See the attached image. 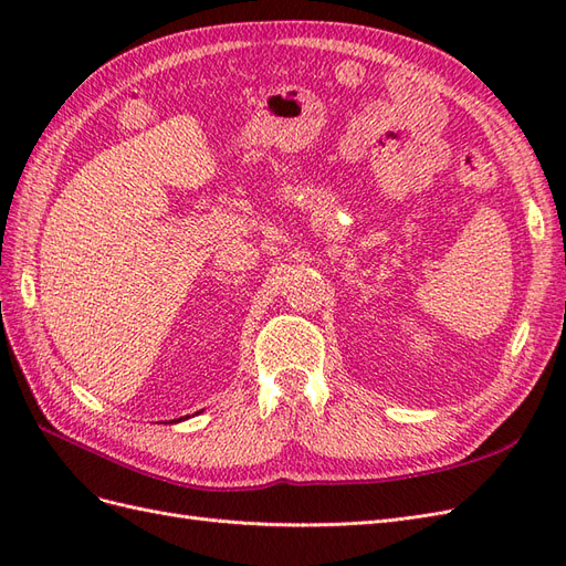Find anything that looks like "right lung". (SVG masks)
Wrapping results in <instances>:
<instances>
[{
  "instance_id": "obj_1",
  "label": "right lung",
  "mask_w": 566,
  "mask_h": 566,
  "mask_svg": "<svg viewBox=\"0 0 566 566\" xmlns=\"http://www.w3.org/2000/svg\"><path fill=\"white\" fill-rule=\"evenodd\" d=\"M186 418H188V416H186ZM179 420H181V418H179Z\"/></svg>"
}]
</instances>
